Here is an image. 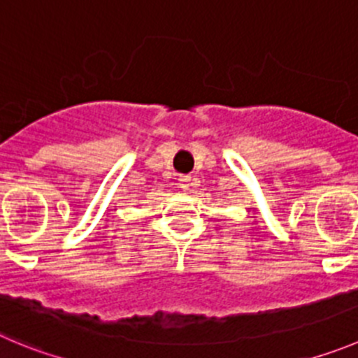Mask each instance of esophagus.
<instances>
[{
    "instance_id": "1",
    "label": "esophagus",
    "mask_w": 358,
    "mask_h": 358,
    "mask_svg": "<svg viewBox=\"0 0 358 358\" xmlns=\"http://www.w3.org/2000/svg\"><path fill=\"white\" fill-rule=\"evenodd\" d=\"M178 185L182 187V189H189V185H190V176H189V175H180V176H178Z\"/></svg>"
}]
</instances>
